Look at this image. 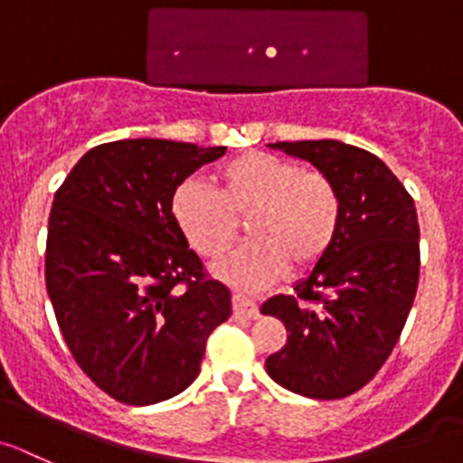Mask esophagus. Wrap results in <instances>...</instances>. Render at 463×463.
Listing matches in <instances>:
<instances>
[{
    "mask_svg": "<svg viewBox=\"0 0 463 463\" xmlns=\"http://www.w3.org/2000/svg\"><path fill=\"white\" fill-rule=\"evenodd\" d=\"M232 310H235L237 317H246V319L258 317V306L253 304L251 299H246L244 295H240V292L232 295Z\"/></svg>",
    "mask_w": 463,
    "mask_h": 463,
    "instance_id": "1",
    "label": "esophagus"
}]
</instances>
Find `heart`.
Returning <instances> with one entry per match:
<instances>
[{
	"label": "heart",
	"mask_w": 463,
	"mask_h": 463,
	"mask_svg": "<svg viewBox=\"0 0 463 463\" xmlns=\"http://www.w3.org/2000/svg\"><path fill=\"white\" fill-rule=\"evenodd\" d=\"M214 192L184 180L171 196V214L189 244L219 258L235 244L249 217L251 241L214 267L219 279L258 288L288 269L315 265L338 235L343 198L324 171L301 168L271 153H246L214 173Z\"/></svg>",
	"instance_id": "b5f03b06"
}]
</instances>
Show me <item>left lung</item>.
<instances>
[{
  "label": "left lung",
  "instance_id": "obj_1",
  "mask_svg": "<svg viewBox=\"0 0 463 463\" xmlns=\"http://www.w3.org/2000/svg\"><path fill=\"white\" fill-rule=\"evenodd\" d=\"M269 148L331 175L343 198L334 244L262 315L285 324L288 343L265 361L279 386L340 400L363 388L391 356L416 299L420 228L413 198L368 150L335 139L279 141Z\"/></svg>",
  "mask_w": 463,
  "mask_h": 463
}]
</instances>
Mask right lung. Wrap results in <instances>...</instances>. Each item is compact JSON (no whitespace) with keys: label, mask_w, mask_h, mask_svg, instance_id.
<instances>
[{"label":"right lung","mask_w":463,"mask_h":463,"mask_svg":"<svg viewBox=\"0 0 463 463\" xmlns=\"http://www.w3.org/2000/svg\"><path fill=\"white\" fill-rule=\"evenodd\" d=\"M226 148L123 139L90 148L54 194L45 285L72 358L132 407L183 392L205 343L231 317L171 214V196Z\"/></svg>","instance_id":"add662e5"}]
</instances>
